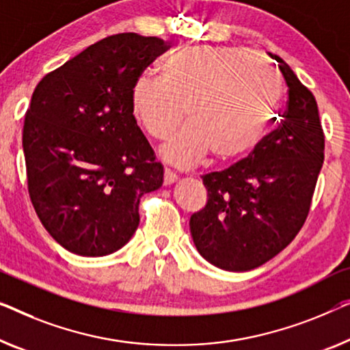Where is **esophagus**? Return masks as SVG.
Segmentation results:
<instances>
[{
  "mask_svg": "<svg viewBox=\"0 0 350 350\" xmlns=\"http://www.w3.org/2000/svg\"><path fill=\"white\" fill-rule=\"evenodd\" d=\"M176 178H178V176H176V174H174V172H172L170 169H165L164 170V185L165 186L175 183Z\"/></svg>",
  "mask_w": 350,
  "mask_h": 350,
  "instance_id": "34e87169",
  "label": "esophagus"
}]
</instances>
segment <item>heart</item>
I'll use <instances>...</instances> for the list:
<instances>
[{
  "mask_svg": "<svg viewBox=\"0 0 350 350\" xmlns=\"http://www.w3.org/2000/svg\"><path fill=\"white\" fill-rule=\"evenodd\" d=\"M280 96V72L263 55L237 45H187L161 64V79H137L131 110L156 140L169 139L186 110L189 123L161 154L187 169L210 151L219 161L251 154L270 129Z\"/></svg>",
  "mask_w": 350,
  "mask_h": 350,
  "instance_id": "heart-1",
  "label": "heart"
}]
</instances>
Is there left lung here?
Returning a JSON list of instances; mask_svg holds the SVG:
<instances>
[{
  "instance_id": "left-lung-1",
  "label": "left lung",
  "mask_w": 350,
  "mask_h": 350,
  "mask_svg": "<svg viewBox=\"0 0 350 350\" xmlns=\"http://www.w3.org/2000/svg\"><path fill=\"white\" fill-rule=\"evenodd\" d=\"M288 100L275 131L243 161L202 176L206 205L189 229L197 251L227 271H250L284 250L305 224L323 164L317 103L286 62Z\"/></svg>"
}]
</instances>
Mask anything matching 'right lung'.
I'll return each instance as SVG.
<instances>
[{
  "mask_svg": "<svg viewBox=\"0 0 350 350\" xmlns=\"http://www.w3.org/2000/svg\"><path fill=\"white\" fill-rule=\"evenodd\" d=\"M163 39L113 34L45 75L23 124L28 192L42 226L64 250L112 254L139 226L140 197L163 186L164 169L131 110Z\"/></svg>",
  "mask_w": 350,
  "mask_h": 350,
  "instance_id": "right-lung-1",
  "label": "right lung"
}]
</instances>
